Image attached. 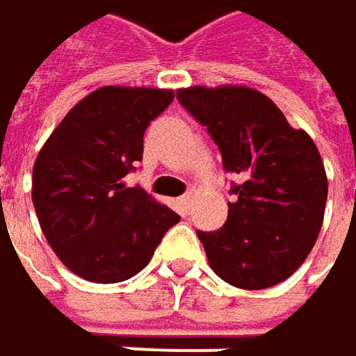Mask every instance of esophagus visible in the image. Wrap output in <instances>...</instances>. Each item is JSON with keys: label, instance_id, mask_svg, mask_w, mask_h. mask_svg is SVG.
Instances as JSON below:
<instances>
[{"label": "esophagus", "instance_id": "obj_1", "mask_svg": "<svg viewBox=\"0 0 356 356\" xmlns=\"http://www.w3.org/2000/svg\"><path fill=\"white\" fill-rule=\"evenodd\" d=\"M191 199H193V193H186V195H182V197H180V205H182L184 209H188V205H191Z\"/></svg>", "mask_w": 356, "mask_h": 356}]
</instances>
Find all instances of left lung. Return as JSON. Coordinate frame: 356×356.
<instances>
[{"mask_svg":"<svg viewBox=\"0 0 356 356\" xmlns=\"http://www.w3.org/2000/svg\"><path fill=\"white\" fill-rule=\"evenodd\" d=\"M176 95L220 147L224 170L241 174L226 224L197 232L209 266L245 290L284 282L302 266L323 224L327 176L313 138L249 87H188Z\"/></svg>","mask_w":356,"mask_h":356,"instance_id":"obj_1","label":"left lung"}]
</instances>
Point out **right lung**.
Instances as JSON below:
<instances>
[{
  "label": "right lung",
  "instance_id": "1",
  "mask_svg": "<svg viewBox=\"0 0 356 356\" xmlns=\"http://www.w3.org/2000/svg\"><path fill=\"white\" fill-rule=\"evenodd\" d=\"M174 99L170 89L101 87L51 132L33 168L41 230L72 273L113 284L147 266L180 216L124 176L143 159V136Z\"/></svg>",
  "mask_w": 356,
  "mask_h": 356
}]
</instances>
